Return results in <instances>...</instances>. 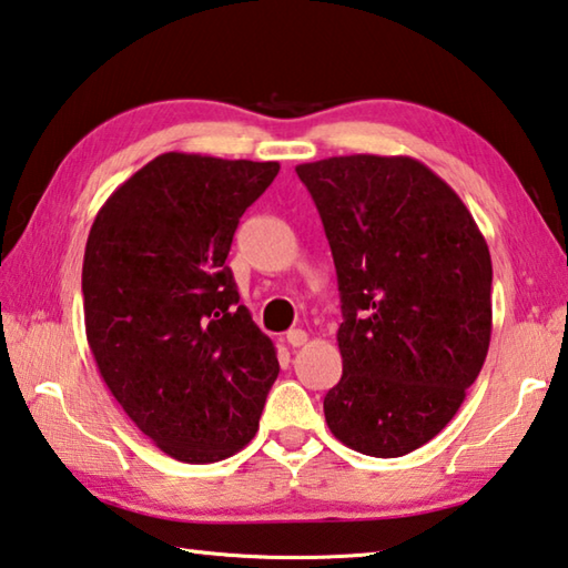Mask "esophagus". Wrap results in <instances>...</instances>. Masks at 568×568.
<instances>
[{
  "mask_svg": "<svg viewBox=\"0 0 568 568\" xmlns=\"http://www.w3.org/2000/svg\"><path fill=\"white\" fill-rule=\"evenodd\" d=\"M285 339H287V345H291V347H301V345L307 343V333H305V329H301V327L287 329Z\"/></svg>",
  "mask_w": 568,
  "mask_h": 568,
  "instance_id": "34e87169",
  "label": "esophagus"
}]
</instances>
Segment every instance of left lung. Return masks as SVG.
Returning <instances> with one entry per match:
<instances>
[{"label":"left lung","instance_id":"8db88e82","mask_svg":"<svg viewBox=\"0 0 568 568\" xmlns=\"http://www.w3.org/2000/svg\"><path fill=\"white\" fill-rule=\"evenodd\" d=\"M295 171L323 219L343 303L327 427L363 455H409L449 425L487 359V241L459 195L409 156L355 153Z\"/></svg>","mask_w":568,"mask_h":568}]
</instances>
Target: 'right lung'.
<instances>
[{
    "instance_id": "add662e5",
    "label": "right lung",
    "mask_w": 568,
    "mask_h": 568,
    "mask_svg": "<svg viewBox=\"0 0 568 568\" xmlns=\"http://www.w3.org/2000/svg\"><path fill=\"white\" fill-rule=\"evenodd\" d=\"M275 161L169 151L123 181L89 231L81 271L91 353L153 445L189 464L241 452L277 365L225 265Z\"/></svg>"
}]
</instances>
